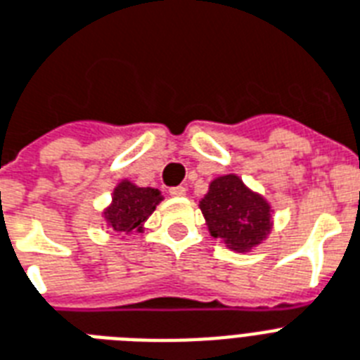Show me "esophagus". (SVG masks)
Masks as SVG:
<instances>
[{"mask_svg":"<svg viewBox=\"0 0 360 360\" xmlns=\"http://www.w3.org/2000/svg\"><path fill=\"white\" fill-rule=\"evenodd\" d=\"M185 194H186L185 186H172V188H169V196L181 198V196H185Z\"/></svg>","mask_w":360,"mask_h":360,"instance_id":"obj_1","label":"esophagus"}]
</instances>
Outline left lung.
I'll return each instance as SVG.
<instances>
[{
    "label": "left lung",
    "mask_w": 360,
    "mask_h": 360,
    "mask_svg": "<svg viewBox=\"0 0 360 360\" xmlns=\"http://www.w3.org/2000/svg\"><path fill=\"white\" fill-rule=\"evenodd\" d=\"M209 233L231 250L248 252L271 231V205L252 192L237 175H222L209 185L200 202Z\"/></svg>",
    "instance_id": "8db88e82"
}]
</instances>
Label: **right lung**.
Masks as SVG:
<instances>
[{
    "mask_svg": "<svg viewBox=\"0 0 360 360\" xmlns=\"http://www.w3.org/2000/svg\"><path fill=\"white\" fill-rule=\"evenodd\" d=\"M160 202L162 196L157 188L136 186L124 179L114 188L112 205L104 211V219L112 230L120 233L141 231V224Z\"/></svg>",
    "mask_w": 360,
    "mask_h": 360,
    "instance_id": "1",
    "label": "right lung"
}]
</instances>
